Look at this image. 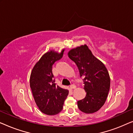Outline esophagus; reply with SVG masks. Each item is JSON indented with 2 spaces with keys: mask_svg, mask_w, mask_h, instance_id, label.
Instances as JSON below:
<instances>
[{
  "mask_svg": "<svg viewBox=\"0 0 133 133\" xmlns=\"http://www.w3.org/2000/svg\"><path fill=\"white\" fill-rule=\"evenodd\" d=\"M70 88H71V89H74V88H76V86L75 85H74V84H72V85H71L70 86Z\"/></svg>",
  "mask_w": 133,
  "mask_h": 133,
  "instance_id": "34e87169",
  "label": "esophagus"
}]
</instances>
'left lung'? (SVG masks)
<instances>
[{"label":"left lung","mask_w":133,"mask_h":133,"mask_svg":"<svg viewBox=\"0 0 133 133\" xmlns=\"http://www.w3.org/2000/svg\"><path fill=\"white\" fill-rule=\"evenodd\" d=\"M68 56L79 68L87 92L84 99L77 101L78 108L85 113L97 111L105 103L110 91V78L108 70L86 45L72 49L69 51Z\"/></svg>","instance_id":"1"}]
</instances>
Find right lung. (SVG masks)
I'll return each mask as SVG.
<instances>
[{"instance_id": "obj_1", "label": "right lung", "mask_w": 133, "mask_h": 133, "mask_svg": "<svg viewBox=\"0 0 133 133\" xmlns=\"http://www.w3.org/2000/svg\"><path fill=\"white\" fill-rule=\"evenodd\" d=\"M52 51L42 56L32 70L30 87L37 107L43 113L55 115L63 109V103L68 95V90L56 85L52 72V65L62 57Z\"/></svg>"}]
</instances>
